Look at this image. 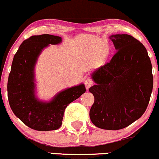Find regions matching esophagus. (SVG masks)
Masks as SVG:
<instances>
[{
    "label": "esophagus",
    "mask_w": 159,
    "mask_h": 159,
    "mask_svg": "<svg viewBox=\"0 0 159 159\" xmlns=\"http://www.w3.org/2000/svg\"><path fill=\"white\" fill-rule=\"evenodd\" d=\"M84 84H85V87H86L87 89H88V88H90V87L91 86V85L93 84V81L91 78H88L86 80H85L84 81Z\"/></svg>",
    "instance_id": "esophagus-1"
}]
</instances>
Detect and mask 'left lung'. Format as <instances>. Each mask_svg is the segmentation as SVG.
Returning <instances> with one entry per match:
<instances>
[{"label": "left lung", "mask_w": 159, "mask_h": 159, "mask_svg": "<svg viewBox=\"0 0 159 159\" xmlns=\"http://www.w3.org/2000/svg\"><path fill=\"white\" fill-rule=\"evenodd\" d=\"M117 52L109 62L91 74L95 84L90 110L98 128L121 129L139 119L146 111L153 88L152 67L145 46L128 34L110 36Z\"/></svg>", "instance_id": "1"}]
</instances>
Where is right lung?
Returning <instances> with one entry per match:
<instances>
[{
	"label": "right lung",
	"instance_id": "1",
	"mask_svg": "<svg viewBox=\"0 0 159 159\" xmlns=\"http://www.w3.org/2000/svg\"><path fill=\"white\" fill-rule=\"evenodd\" d=\"M61 43L60 36L49 34L24 40L14 55L8 77L7 97L11 110L25 125L38 131L58 129L67 106L86 91L84 84H80L60 91L49 101H40L36 97L35 66L38 57L49 45Z\"/></svg>",
	"mask_w": 159,
	"mask_h": 159
}]
</instances>
